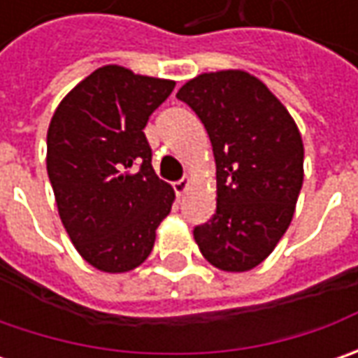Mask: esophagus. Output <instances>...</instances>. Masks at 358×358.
I'll return each instance as SVG.
<instances>
[{
  "instance_id": "1",
  "label": "esophagus",
  "mask_w": 358,
  "mask_h": 358,
  "mask_svg": "<svg viewBox=\"0 0 358 358\" xmlns=\"http://www.w3.org/2000/svg\"><path fill=\"white\" fill-rule=\"evenodd\" d=\"M173 189H175L177 197H181L187 189H189V179H179V181H175V183H173Z\"/></svg>"
}]
</instances>
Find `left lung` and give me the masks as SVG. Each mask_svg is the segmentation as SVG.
<instances>
[{"mask_svg": "<svg viewBox=\"0 0 358 358\" xmlns=\"http://www.w3.org/2000/svg\"><path fill=\"white\" fill-rule=\"evenodd\" d=\"M205 125L217 165V211L193 229L203 257L229 273L257 267L291 225L303 185V139L282 103L245 71L203 73L177 93Z\"/></svg>", "mask_w": 358, "mask_h": 358, "instance_id": "1", "label": "left lung"}]
</instances>
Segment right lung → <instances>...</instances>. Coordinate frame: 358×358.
<instances>
[{"mask_svg":"<svg viewBox=\"0 0 358 358\" xmlns=\"http://www.w3.org/2000/svg\"><path fill=\"white\" fill-rule=\"evenodd\" d=\"M175 81L95 69L65 95L48 131V175L62 223L79 255L99 271L139 267L155 245L175 191L151 165L149 115Z\"/></svg>","mask_w":358,"mask_h":358,"instance_id":"add662e5","label":"right lung"}]
</instances>
